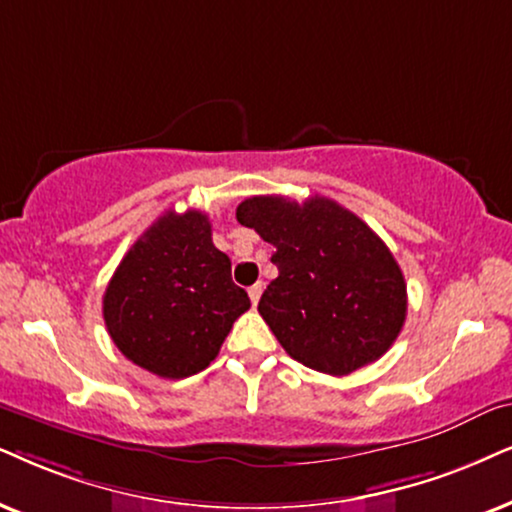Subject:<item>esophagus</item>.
Segmentation results:
<instances>
[{"mask_svg": "<svg viewBox=\"0 0 512 512\" xmlns=\"http://www.w3.org/2000/svg\"><path fill=\"white\" fill-rule=\"evenodd\" d=\"M262 290H264L262 283H255V286H250V288H248V295H250V302H252V307H255V304L260 302V295H262Z\"/></svg>", "mask_w": 512, "mask_h": 512, "instance_id": "esophagus-1", "label": "esophagus"}]
</instances>
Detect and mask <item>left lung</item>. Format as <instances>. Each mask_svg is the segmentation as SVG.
<instances>
[{
    "mask_svg": "<svg viewBox=\"0 0 512 512\" xmlns=\"http://www.w3.org/2000/svg\"><path fill=\"white\" fill-rule=\"evenodd\" d=\"M236 219L276 248L278 276L257 309L290 357L347 375L392 347L406 321L404 274L354 212L323 196H255Z\"/></svg>",
    "mask_w": 512,
    "mask_h": 512,
    "instance_id": "8db88e82",
    "label": "left lung"
}]
</instances>
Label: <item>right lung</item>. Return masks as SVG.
<instances>
[{"label":"right lung","mask_w":512,"mask_h":512,"mask_svg":"<svg viewBox=\"0 0 512 512\" xmlns=\"http://www.w3.org/2000/svg\"><path fill=\"white\" fill-rule=\"evenodd\" d=\"M250 297L212 243L205 212L167 210L127 250L103 295L115 347L148 373L189 378L210 366Z\"/></svg>","instance_id":"right-lung-1"}]
</instances>
